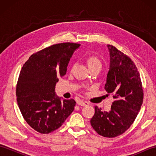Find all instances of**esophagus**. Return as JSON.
Here are the masks:
<instances>
[{"label":"esophagus","mask_w":156,"mask_h":156,"mask_svg":"<svg viewBox=\"0 0 156 156\" xmlns=\"http://www.w3.org/2000/svg\"><path fill=\"white\" fill-rule=\"evenodd\" d=\"M77 104L82 106V107H87V106H88V105H89V103L87 101H83L78 102Z\"/></svg>","instance_id":"34e87169"}]
</instances>
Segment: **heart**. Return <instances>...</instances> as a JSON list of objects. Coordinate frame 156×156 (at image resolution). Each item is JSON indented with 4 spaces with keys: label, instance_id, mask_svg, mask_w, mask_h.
Returning a JSON list of instances; mask_svg holds the SVG:
<instances>
[{
    "label": "heart",
    "instance_id": "1",
    "mask_svg": "<svg viewBox=\"0 0 156 156\" xmlns=\"http://www.w3.org/2000/svg\"><path fill=\"white\" fill-rule=\"evenodd\" d=\"M87 64L89 69L95 67H102V64L99 59L95 56H90L87 59Z\"/></svg>",
    "mask_w": 156,
    "mask_h": 156
}]
</instances>
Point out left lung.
I'll use <instances>...</instances> for the list:
<instances>
[{
    "instance_id": "left-lung-1",
    "label": "left lung",
    "mask_w": 156,
    "mask_h": 156,
    "mask_svg": "<svg viewBox=\"0 0 156 156\" xmlns=\"http://www.w3.org/2000/svg\"><path fill=\"white\" fill-rule=\"evenodd\" d=\"M110 64L105 89L112 94L115 101L109 111L94 107L91 119L92 128L105 137L123 133L133 124L143 102L144 92L140 74L136 66L127 55L107 45Z\"/></svg>"
}]
</instances>
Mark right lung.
<instances>
[{
	"label": "right lung",
	"mask_w": 156,
	"mask_h": 156,
	"mask_svg": "<svg viewBox=\"0 0 156 156\" xmlns=\"http://www.w3.org/2000/svg\"><path fill=\"white\" fill-rule=\"evenodd\" d=\"M80 46L74 43L51 45L31 55L20 72L16 101L25 121L39 133L58 129L74 111V99L58 97L55 88Z\"/></svg>",
	"instance_id": "add662e5"
}]
</instances>
